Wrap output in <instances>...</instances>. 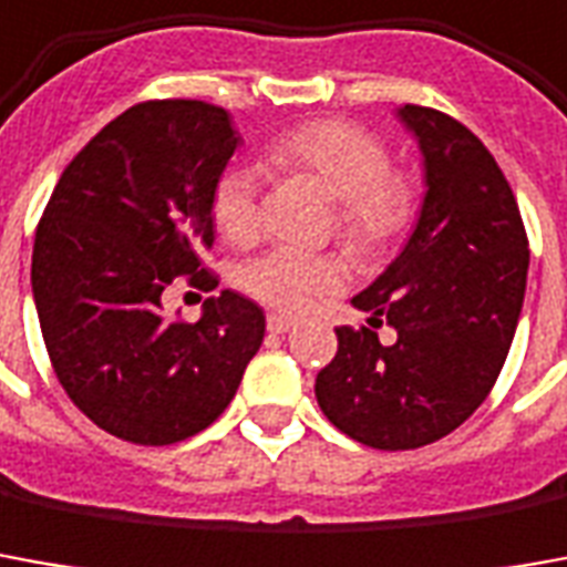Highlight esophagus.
Here are the masks:
<instances>
[{"label": "esophagus", "mask_w": 567, "mask_h": 567, "mask_svg": "<svg viewBox=\"0 0 567 567\" xmlns=\"http://www.w3.org/2000/svg\"><path fill=\"white\" fill-rule=\"evenodd\" d=\"M295 328V319L291 316H282V312H270L267 316V331L270 334H285V331H291Z\"/></svg>", "instance_id": "34e87169"}]
</instances>
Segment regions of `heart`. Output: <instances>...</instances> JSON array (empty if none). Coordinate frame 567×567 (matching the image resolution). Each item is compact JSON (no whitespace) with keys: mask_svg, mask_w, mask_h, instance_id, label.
<instances>
[{"mask_svg":"<svg viewBox=\"0 0 567 567\" xmlns=\"http://www.w3.org/2000/svg\"><path fill=\"white\" fill-rule=\"evenodd\" d=\"M267 165L285 177H307L331 196L343 243L359 255H380L411 227L417 193L405 174L395 172L390 146L355 122L322 118L288 128L267 144ZM212 220L229 245H251L260 233L257 172L233 162L212 187ZM347 264L338 255H307L272 248L239 270V288L272 310L300 312L316 297L347 282Z\"/></svg>","mask_w":567,"mask_h":567,"instance_id":"1","label":"heart"}]
</instances>
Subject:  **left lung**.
I'll return each instance as SVG.
<instances>
[{
    "label": "left lung",
    "instance_id": "1",
    "mask_svg": "<svg viewBox=\"0 0 567 567\" xmlns=\"http://www.w3.org/2000/svg\"><path fill=\"white\" fill-rule=\"evenodd\" d=\"M426 196L411 239L338 328V352L316 378L324 417L368 449L408 451L457 430L506 362L528 279V236L488 146L457 118L405 104ZM396 328L390 348L373 328Z\"/></svg>",
    "mask_w": 567,
    "mask_h": 567
}]
</instances>
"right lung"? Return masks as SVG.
Here are the masks:
<instances>
[{"label": "right lung", "instance_id": "obj_1", "mask_svg": "<svg viewBox=\"0 0 567 567\" xmlns=\"http://www.w3.org/2000/svg\"><path fill=\"white\" fill-rule=\"evenodd\" d=\"M239 134L224 106L144 101L63 168L35 227L33 300L70 402L116 439L174 445L224 414L267 331L255 300L220 291L172 322L174 282L215 291L212 187Z\"/></svg>", "mask_w": 567, "mask_h": 567}]
</instances>
